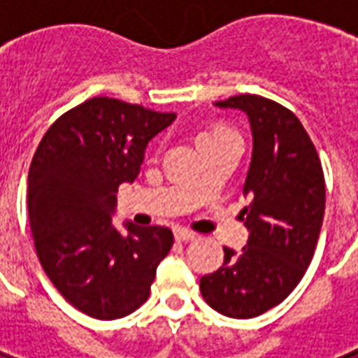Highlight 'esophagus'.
<instances>
[{"instance_id":"esophagus-1","label":"esophagus","mask_w":358,"mask_h":358,"mask_svg":"<svg viewBox=\"0 0 358 358\" xmlns=\"http://www.w3.org/2000/svg\"><path fill=\"white\" fill-rule=\"evenodd\" d=\"M174 238H176V241H191V239L196 238V234L185 229H176L174 230Z\"/></svg>"}]
</instances>
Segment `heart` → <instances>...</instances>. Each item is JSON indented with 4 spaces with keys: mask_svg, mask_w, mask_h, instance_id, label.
<instances>
[{
    "mask_svg": "<svg viewBox=\"0 0 358 358\" xmlns=\"http://www.w3.org/2000/svg\"><path fill=\"white\" fill-rule=\"evenodd\" d=\"M232 134H236L234 129L224 128V126H213V128H208L204 129V131H201L196 139H199V145H204V143L223 139V137H229V135Z\"/></svg>",
    "mask_w": 358,
    "mask_h": 358,
    "instance_id": "obj_1",
    "label": "heart"
}]
</instances>
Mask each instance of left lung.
<instances>
[{"label":"left lung","mask_w":358,"mask_h":358,"mask_svg":"<svg viewBox=\"0 0 358 358\" xmlns=\"http://www.w3.org/2000/svg\"><path fill=\"white\" fill-rule=\"evenodd\" d=\"M249 117L252 157L243 185L249 229L239 252L224 247L217 271L201 278L213 310L249 320L280 305L310 266L325 212V178L316 146L288 108L258 94L215 102Z\"/></svg>","instance_id":"obj_1"}]
</instances>
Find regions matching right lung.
I'll return each mask as SVG.
<instances>
[{
	"mask_svg": "<svg viewBox=\"0 0 358 358\" xmlns=\"http://www.w3.org/2000/svg\"><path fill=\"white\" fill-rule=\"evenodd\" d=\"M176 119L117 98L76 106L48 128L27 178L36 256L59 294L96 320L137 310L173 247L165 227L111 224L120 184L134 182L148 141Z\"/></svg>",
	"mask_w": 358,
	"mask_h": 358,
	"instance_id": "1",
	"label": "right lung"
}]
</instances>
